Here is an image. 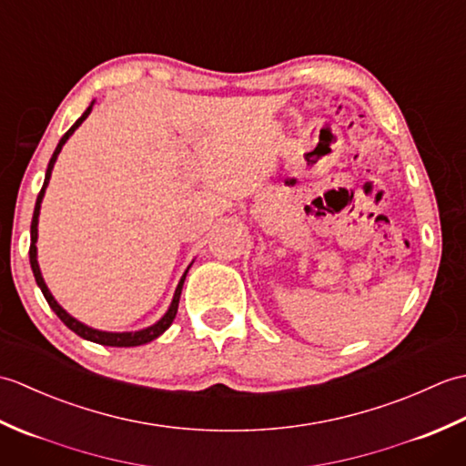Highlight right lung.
Wrapping results in <instances>:
<instances>
[{"label": "right lung", "mask_w": 466, "mask_h": 466, "mask_svg": "<svg viewBox=\"0 0 466 466\" xmlns=\"http://www.w3.org/2000/svg\"><path fill=\"white\" fill-rule=\"evenodd\" d=\"M92 107H94V102L86 107V112H84L80 117H77L76 124H74L72 127H69V130L62 136V140H59V144L56 146V150H54L52 157H49V164H47V170H46V180H44L42 190H39V194H37L35 208H34V218H32V244H29V264H32L35 282H37V286H39V290H42L44 299L47 300L49 309H52V310L57 314V319L62 320L69 330H74L77 336H82V339H86V340L96 342V344H104V346H120V349H122V346H140V344L152 342L154 339H157V336L164 334L167 329H170V324H172L174 319H176L177 304H180V294H182V286H184V280H186V274H187V270H190L192 264L187 266L186 272L182 274L180 282H177L176 292H174V299H172L170 306H167V310L164 312L162 319L157 320V322H154L152 326H146V329H142V330H132V332H107V330H97V329H92V326H87V324L80 322L77 319H74L72 314H69L67 310H64L62 306L57 304V300L54 299V294L49 292L47 284H46L44 276H42V270H39V264H37V246H35V242H37V222H39V210H42V200H44V196H46V187H47V184H49V177H52V170H54V166H56V160H57L59 152H62L64 144L69 140V137H72V134L77 130V127H80V126L84 124L86 117L90 116Z\"/></svg>", "instance_id": "add662e5"}]
</instances>
